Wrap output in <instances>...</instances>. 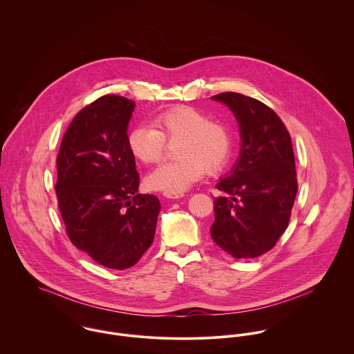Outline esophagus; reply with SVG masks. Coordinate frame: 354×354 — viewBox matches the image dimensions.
Returning a JSON list of instances; mask_svg holds the SVG:
<instances>
[{
	"instance_id": "34e87169",
	"label": "esophagus",
	"mask_w": 354,
	"mask_h": 354,
	"mask_svg": "<svg viewBox=\"0 0 354 354\" xmlns=\"http://www.w3.org/2000/svg\"><path fill=\"white\" fill-rule=\"evenodd\" d=\"M163 196H165V198H167V199H181V198H184V194H173V192H165V194H163Z\"/></svg>"
}]
</instances>
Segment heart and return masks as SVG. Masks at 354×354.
Masks as SVG:
<instances>
[{"label":"heart","instance_id":"1","mask_svg":"<svg viewBox=\"0 0 354 354\" xmlns=\"http://www.w3.org/2000/svg\"><path fill=\"white\" fill-rule=\"evenodd\" d=\"M151 124L138 125L127 135L129 151L142 163H158L163 158L166 142L180 140L176 146L178 159L159 166L146 178V185L152 191L183 194L202 178L205 169L216 173L230 158V128L225 122L208 120L196 107L167 109L156 114Z\"/></svg>","mask_w":354,"mask_h":354}]
</instances>
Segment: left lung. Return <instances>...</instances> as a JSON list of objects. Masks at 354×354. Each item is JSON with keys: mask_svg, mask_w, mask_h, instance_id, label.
Listing matches in <instances>:
<instances>
[{"mask_svg": "<svg viewBox=\"0 0 354 354\" xmlns=\"http://www.w3.org/2000/svg\"><path fill=\"white\" fill-rule=\"evenodd\" d=\"M234 114L241 150L230 176L216 188L214 243L236 259L268 252L286 230L297 195V174L290 135L278 114L263 102L237 93L212 97Z\"/></svg>", "mask_w": 354, "mask_h": 354, "instance_id": "left-lung-1", "label": "left lung"}]
</instances>
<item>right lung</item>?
<instances>
[{
  "instance_id": "add662e5",
  "label": "right lung",
  "mask_w": 354,
  "mask_h": 354,
  "mask_svg": "<svg viewBox=\"0 0 354 354\" xmlns=\"http://www.w3.org/2000/svg\"><path fill=\"white\" fill-rule=\"evenodd\" d=\"M135 102L103 95L69 124L57 155L55 194L71 243L113 270L135 266L151 247L160 204L138 194L127 145Z\"/></svg>"
}]
</instances>
